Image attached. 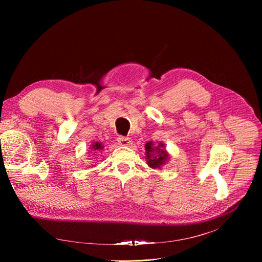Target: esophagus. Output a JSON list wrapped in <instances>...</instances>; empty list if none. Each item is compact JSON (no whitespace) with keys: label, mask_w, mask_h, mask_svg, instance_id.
<instances>
[{"label":"esophagus","mask_w":262,"mask_h":262,"mask_svg":"<svg viewBox=\"0 0 262 262\" xmlns=\"http://www.w3.org/2000/svg\"><path fill=\"white\" fill-rule=\"evenodd\" d=\"M117 141L119 142V144L122 146H128L132 143V141L130 138H125V137H118Z\"/></svg>","instance_id":"esophagus-1"}]
</instances>
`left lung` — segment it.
I'll return each instance as SVG.
<instances>
[{"instance_id": "obj_1", "label": "left lung", "mask_w": 262, "mask_h": 262, "mask_svg": "<svg viewBox=\"0 0 262 262\" xmlns=\"http://www.w3.org/2000/svg\"><path fill=\"white\" fill-rule=\"evenodd\" d=\"M145 155L147 164L152 168H161L162 165L168 161V153L163 143L154 145L152 141L147 142L145 144Z\"/></svg>"}]
</instances>
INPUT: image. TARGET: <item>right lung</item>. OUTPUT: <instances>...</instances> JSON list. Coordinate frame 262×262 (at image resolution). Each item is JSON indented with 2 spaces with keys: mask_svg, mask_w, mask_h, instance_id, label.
Wrapping results in <instances>:
<instances>
[{
  "mask_svg": "<svg viewBox=\"0 0 262 262\" xmlns=\"http://www.w3.org/2000/svg\"><path fill=\"white\" fill-rule=\"evenodd\" d=\"M102 148H104V145H102L100 142H95V143H93L91 145V150H90V152L93 153V155L95 156V155H97L98 153H100Z\"/></svg>",
  "mask_w": 262,
  "mask_h": 262,
  "instance_id": "add662e5",
  "label": "right lung"
}]
</instances>
